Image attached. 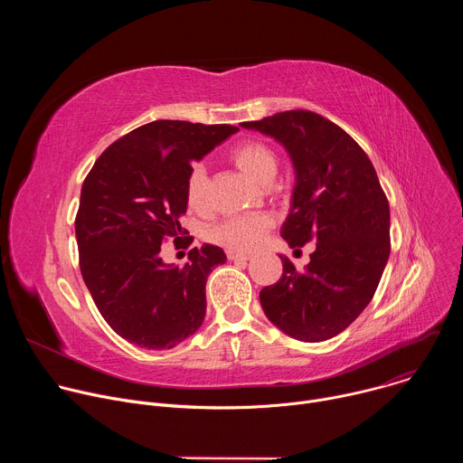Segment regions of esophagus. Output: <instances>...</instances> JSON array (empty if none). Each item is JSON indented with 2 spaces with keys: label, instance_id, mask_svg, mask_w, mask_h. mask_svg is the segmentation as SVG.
Returning <instances> with one entry per match:
<instances>
[{
  "label": "esophagus",
  "instance_id": "esophagus-1",
  "mask_svg": "<svg viewBox=\"0 0 463 463\" xmlns=\"http://www.w3.org/2000/svg\"><path fill=\"white\" fill-rule=\"evenodd\" d=\"M227 258L232 260V261H247L250 256L245 254V252H240V250H229Z\"/></svg>",
  "mask_w": 463,
  "mask_h": 463
}]
</instances>
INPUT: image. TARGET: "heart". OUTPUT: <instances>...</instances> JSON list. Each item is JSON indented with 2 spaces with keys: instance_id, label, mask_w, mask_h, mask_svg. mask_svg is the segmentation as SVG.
<instances>
[{
  "instance_id": "obj_1",
  "label": "heart",
  "mask_w": 463,
  "mask_h": 463,
  "mask_svg": "<svg viewBox=\"0 0 463 463\" xmlns=\"http://www.w3.org/2000/svg\"><path fill=\"white\" fill-rule=\"evenodd\" d=\"M231 161L254 183H268L277 174L275 152L260 141H245L229 152ZM186 202L192 209H203L207 202V170L203 165H194L186 175ZM271 225L268 214H243L232 216L213 231V240L232 250L254 249L263 232Z\"/></svg>"
}]
</instances>
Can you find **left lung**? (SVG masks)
<instances>
[{
  "label": "left lung",
  "mask_w": 463,
  "mask_h": 463,
  "mask_svg": "<svg viewBox=\"0 0 463 463\" xmlns=\"http://www.w3.org/2000/svg\"><path fill=\"white\" fill-rule=\"evenodd\" d=\"M240 126L280 143L293 163L282 238L289 247L317 241L302 271L280 254L284 273L260 291L261 309L297 341L332 339L370 304L390 256V207L375 168L343 128L313 111Z\"/></svg>",
  "instance_id": "1"
}]
</instances>
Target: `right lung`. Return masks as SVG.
<instances>
[{
	"instance_id": "right-lung-1",
	"label": "right lung",
	"mask_w": 463,
	"mask_h": 463,
	"mask_svg": "<svg viewBox=\"0 0 463 463\" xmlns=\"http://www.w3.org/2000/svg\"><path fill=\"white\" fill-rule=\"evenodd\" d=\"M236 131L154 120L108 146L88 174L75 222L80 271L100 315L128 343L170 350L203 324L207 277L225 263L223 249L194 247L183 268L159 252L181 232L192 165Z\"/></svg>"
}]
</instances>
